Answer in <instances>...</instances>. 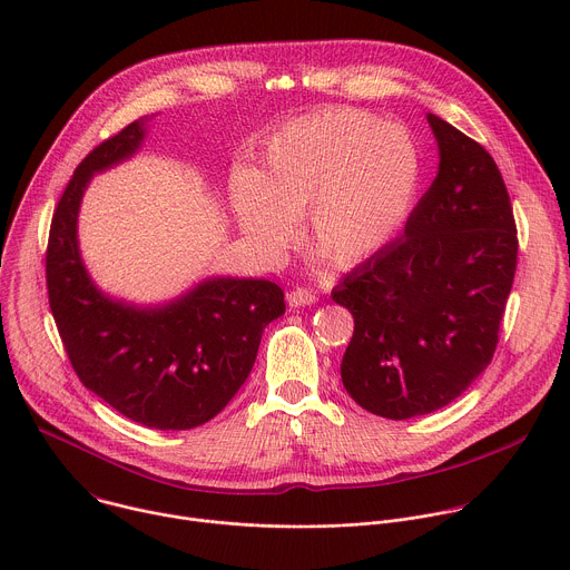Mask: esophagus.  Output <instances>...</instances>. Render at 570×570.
Segmentation results:
<instances>
[{"label":"esophagus","instance_id":"1","mask_svg":"<svg viewBox=\"0 0 570 570\" xmlns=\"http://www.w3.org/2000/svg\"><path fill=\"white\" fill-rule=\"evenodd\" d=\"M286 297H288V304H291V306H311V304L317 302V293L311 291V288H306V286L293 288Z\"/></svg>","mask_w":570,"mask_h":570}]
</instances>
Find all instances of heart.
I'll use <instances>...</instances> for the list:
<instances>
[{
	"instance_id": "b5f03b06",
	"label": "heart",
	"mask_w": 570,
	"mask_h": 570,
	"mask_svg": "<svg viewBox=\"0 0 570 570\" xmlns=\"http://www.w3.org/2000/svg\"><path fill=\"white\" fill-rule=\"evenodd\" d=\"M422 183L413 132L358 108H330L284 124L262 155V169H238L229 203L246 236L266 253L291 246L304 214L311 248L354 266L403 227Z\"/></svg>"
}]
</instances>
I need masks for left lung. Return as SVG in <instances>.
Returning a JSON list of instances; mask_svg holds the SVG:
<instances>
[{
  "label": "left lung",
  "mask_w": 570,
  "mask_h": 570,
  "mask_svg": "<svg viewBox=\"0 0 570 570\" xmlns=\"http://www.w3.org/2000/svg\"><path fill=\"white\" fill-rule=\"evenodd\" d=\"M440 171L403 236L332 291L354 315L343 385L372 415L411 420L492 363L517 273V220L494 157L429 115Z\"/></svg>",
  "instance_id": "obj_1"
}]
</instances>
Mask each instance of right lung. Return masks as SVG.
<instances>
[{"label": "right lung", "instance_id": "add662e5", "mask_svg": "<svg viewBox=\"0 0 570 570\" xmlns=\"http://www.w3.org/2000/svg\"><path fill=\"white\" fill-rule=\"evenodd\" d=\"M141 139L144 119H135L76 167L49 227L47 295L80 383L146 429L187 431L216 417L246 383L266 324L286 304L268 279H212L148 311L95 288L78 255V205L92 174L132 155Z\"/></svg>", "mask_w": 570, "mask_h": 570}]
</instances>
